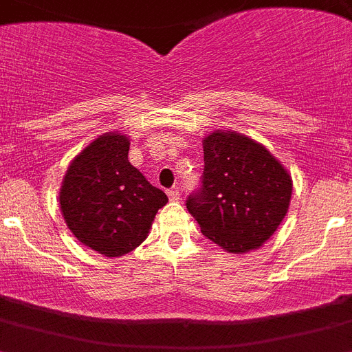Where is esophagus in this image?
<instances>
[{"instance_id":"obj_1","label":"esophagus","mask_w":352,"mask_h":352,"mask_svg":"<svg viewBox=\"0 0 352 352\" xmlns=\"http://www.w3.org/2000/svg\"><path fill=\"white\" fill-rule=\"evenodd\" d=\"M166 195H168L170 201H179L180 199V192L177 189H170V191H166Z\"/></svg>"}]
</instances>
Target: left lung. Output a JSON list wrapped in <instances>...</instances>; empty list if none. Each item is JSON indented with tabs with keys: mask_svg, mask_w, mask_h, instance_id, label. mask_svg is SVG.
I'll return each mask as SVG.
<instances>
[{
	"mask_svg": "<svg viewBox=\"0 0 352 352\" xmlns=\"http://www.w3.org/2000/svg\"><path fill=\"white\" fill-rule=\"evenodd\" d=\"M201 191L186 206L201 232L229 254L257 250L288 212L292 175L271 151L234 130L203 139Z\"/></svg>",
	"mask_w": 352,
	"mask_h": 352,
	"instance_id": "left-lung-1",
	"label": "left lung"
}]
</instances>
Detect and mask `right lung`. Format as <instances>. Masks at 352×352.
Here are the masks:
<instances>
[{
	"instance_id": "add662e5",
	"label": "right lung",
	"mask_w": 352,
	"mask_h": 352,
	"mask_svg": "<svg viewBox=\"0 0 352 352\" xmlns=\"http://www.w3.org/2000/svg\"><path fill=\"white\" fill-rule=\"evenodd\" d=\"M130 139L106 131L71 161L58 205L69 231L106 257H123L147 238L157 210L168 203L161 189L128 161Z\"/></svg>"
}]
</instances>
